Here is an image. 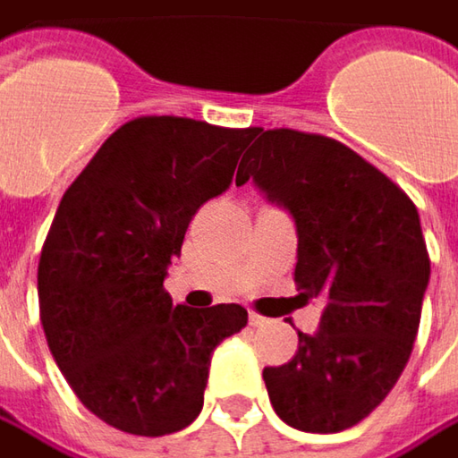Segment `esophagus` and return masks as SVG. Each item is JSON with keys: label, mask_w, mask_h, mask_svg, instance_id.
I'll list each match as a JSON object with an SVG mask.
<instances>
[{"label": "esophagus", "mask_w": 458, "mask_h": 458, "mask_svg": "<svg viewBox=\"0 0 458 458\" xmlns=\"http://www.w3.org/2000/svg\"><path fill=\"white\" fill-rule=\"evenodd\" d=\"M249 323L253 326V328H264V326H268L271 320L268 318H264V315H259L256 310H250L249 312Z\"/></svg>", "instance_id": "obj_1"}]
</instances>
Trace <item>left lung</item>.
Instances as JSON below:
<instances>
[{
  "instance_id": "8db88e82",
  "label": "left lung",
  "mask_w": 458,
  "mask_h": 458,
  "mask_svg": "<svg viewBox=\"0 0 458 458\" xmlns=\"http://www.w3.org/2000/svg\"><path fill=\"white\" fill-rule=\"evenodd\" d=\"M249 179L294 217L300 294L326 300L320 330H297L292 361L264 369L268 400L297 430H346L387 397L412 353L430 276L418 209L320 132L261 130L235 184Z\"/></svg>"
}]
</instances>
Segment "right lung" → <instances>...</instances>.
<instances>
[{
	"label": "right lung",
	"instance_id": "1",
	"mask_svg": "<svg viewBox=\"0 0 458 458\" xmlns=\"http://www.w3.org/2000/svg\"><path fill=\"white\" fill-rule=\"evenodd\" d=\"M253 132L174 114L128 120L55 209L38 264L40 323L73 394L123 433L190 426L212 351L249 323L235 302L174 305L164 276Z\"/></svg>",
	"mask_w": 458,
	"mask_h": 458
}]
</instances>
